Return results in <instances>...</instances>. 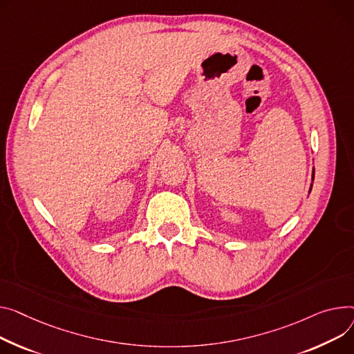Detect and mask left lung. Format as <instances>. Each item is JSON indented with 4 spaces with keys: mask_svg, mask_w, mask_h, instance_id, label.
I'll use <instances>...</instances> for the list:
<instances>
[{
    "mask_svg": "<svg viewBox=\"0 0 354 354\" xmlns=\"http://www.w3.org/2000/svg\"><path fill=\"white\" fill-rule=\"evenodd\" d=\"M313 180H315V171H313V174H312V185H310V189H309V194H310V191H312V186H313Z\"/></svg>",
    "mask_w": 354,
    "mask_h": 354,
    "instance_id": "left-lung-1",
    "label": "left lung"
}]
</instances>
